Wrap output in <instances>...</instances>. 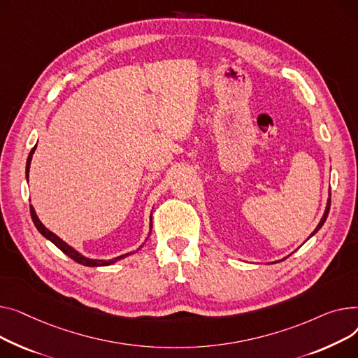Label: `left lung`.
I'll use <instances>...</instances> for the list:
<instances>
[{
  "mask_svg": "<svg viewBox=\"0 0 358 358\" xmlns=\"http://www.w3.org/2000/svg\"><path fill=\"white\" fill-rule=\"evenodd\" d=\"M329 206H331V192H329V198H328V202H327V208H325V213H324V215H322V218H321V221H320V224H318V227L313 229V233L309 236V237H312L313 234H317L318 231L321 229V227L324 225V222L327 221V217H328V213H329Z\"/></svg>",
  "mask_w": 358,
  "mask_h": 358,
  "instance_id": "left-lung-1",
  "label": "left lung"
}]
</instances>
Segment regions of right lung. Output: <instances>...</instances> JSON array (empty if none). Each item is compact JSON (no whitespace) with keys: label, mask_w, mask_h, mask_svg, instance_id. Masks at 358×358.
I'll return each mask as SVG.
<instances>
[{"label":"right lung","mask_w":358,"mask_h":358,"mask_svg":"<svg viewBox=\"0 0 358 358\" xmlns=\"http://www.w3.org/2000/svg\"><path fill=\"white\" fill-rule=\"evenodd\" d=\"M34 150H36V145L33 147L31 149V152H30V155H29V157H27V164H26V175L29 176V172H30V163H31V157H33V153H34ZM30 214H31V220H33V222H34V225H36V228L38 229V233L43 236L45 238H48V240H50L59 250H62L63 253H65L66 256H69L73 262H76V263H79V264H83V266H88V267H99V266H110V264H114L115 262H118V260H121V259H125L127 256H130V255H133V253H127V255H121V256H118V257H114V259H111V260H96V259H88V257H85V256H82L79 251H76L75 248H72L69 244H66L65 241H63L62 238H59L56 234H53L52 231H49L43 224H41V221L38 220V217L36 215V211H34V208L30 205ZM152 228H153V225H152V218H150V231H149V237H150V233H152ZM147 237V238H149ZM143 247V245H141ZM140 250V248H138Z\"/></svg>","instance_id":"1"}]
</instances>
